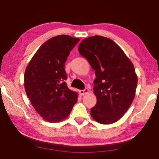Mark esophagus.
<instances>
[{
	"mask_svg": "<svg viewBox=\"0 0 159 159\" xmlns=\"http://www.w3.org/2000/svg\"><path fill=\"white\" fill-rule=\"evenodd\" d=\"M88 92H89V90H88V88H85L84 90H82L79 91V93L81 95H85V94L88 93Z\"/></svg>",
	"mask_w": 159,
	"mask_h": 159,
	"instance_id": "34e87169",
	"label": "esophagus"
}]
</instances>
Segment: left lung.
Masks as SVG:
<instances>
[{
	"label": "left lung",
	"mask_w": 159,
	"mask_h": 159,
	"mask_svg": "<svg viewBox=\"0 0 159 159\" xmlns=\"http://www.w3.org/2000/svg\"><path fill=\"white\" fill-rule=\"evenodd\" d=\"M79 53L95 71L96 105L90 114L101 124H111L127 111L135 95L138 77L133 63L112 40L94 36L83 40Z\"/></svg>",
	"instance_id": "left-lung-1"
}]
</instances>
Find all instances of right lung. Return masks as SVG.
<instances>
[{
    "label": "right lung",
    "mask_w": 159,
    "mask_h": 159,
    "mask_svg": "<svg viewBox=\"0 0 159 159\" xmlns=\"http://www.w3.org/2000/svg\"><path fill=\"white\" fill-rule=\"evenodd\" d=\"M79 41L67 35L51 38L39 48L26 69V95L38 114L48 122L68 117L77 102L78 93L65 83L64 64Z\"/></svg>",
    "instance_id": "1"
}]
</instances>
